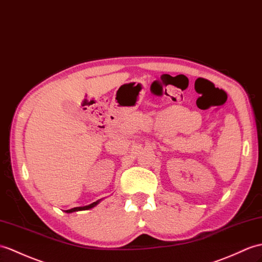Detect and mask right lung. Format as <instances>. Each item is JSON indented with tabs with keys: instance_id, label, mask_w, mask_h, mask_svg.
Listing matches in <instances>:
<instances>
[{
	"instance_id": "right-lung-1",
	"label": "right lung",
	"mask_w": 262,
	"mask_h": 262,
	"mask_svg": "<svg viewBox=\"0 0 262 262\" xmlns=\"http://www.w3.org/2000/svg\"><path fill=\"white\" fill-rule=\"evenodd\" d=\"M100 201H101V200H98V201H96V202L91 203V204H89V205H86V206H78V208H74V209L67 210V211H64V212H67V213H72V212H77V211H83V210L93 209V208H95V206H96L97 204H99Z\"/></svg>"
}]
</instances>
